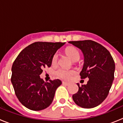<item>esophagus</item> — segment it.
<instances>
[{
	"instance_id": "esophagus-1",
	"label": "esophagus",
	"mask_w": 123,
	"mask_h": 123,
	"mask_svg": "<svg viewBox=\"0 0 123 123\" xmlns=\"http://www.w3.org/2000/svg\"><path fill=\"white\" fill-rule=\"evenodd\" d=\"M62 84H65V85H66V86H69V83H68V82H65V81H63Z\"/></svg>"
}]
</instances>
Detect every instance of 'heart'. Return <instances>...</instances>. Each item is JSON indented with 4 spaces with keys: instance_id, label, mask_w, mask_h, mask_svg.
Returning <instances> with one entry per match:
<instances>
[{
    "instance_id": "heart-1",
    "label": "heart",
    "mask_w": 123,
    "mask_h": 123,
    "mask_svg": "<svg viewBox=\"0 0 123 123\" xmlns=\"http://www.w3.org/2000/svg\"><path fill=\"white\" fill-rule=\"evenodd\" d=\"M66 53L68 54V56L73 61H77L79 59L80 55L78 50L74 47H68L66 49ZM58 54L55 53L52 59V65H56L58 63ZM74 70H69V69H65V68H59L56 70V74L60 78L69 80L71 78L73 75L75 74Z\"/></svg>"
}]
</instances>
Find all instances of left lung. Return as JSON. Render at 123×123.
Returning <instances> with one entry per match:
<instances>
[{
    "label": "left lung",
    "mask_w": 123,
    "mask_h": 123,
    "mask_svg": "<svg viewBox=\"0 0 123 123\" xmlns=\"http://www.w3.org/2000/svg\"><path fill=\"white\" fill-rule=\"evenodd\" d=\"M81 49L84 65L80 73L81 79L89 78L87 84L81 86L73 95L75 104L84 108H92L104 102L109 93L114 79L115 64L109 51L91 40L69 41Z\"/></svg>",
    "instance_id": "1"
}]
</instances>
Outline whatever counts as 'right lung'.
I'll use <instances>...</instances> for the list:
<instances>
[{"instance_id": "1", "label": "right lung", "mask_w": 123, "mask_h": 123, "mask_svg": "<svg viewBox=\"0 0 123 123\" xmlns=\"http://www.w3.org/2000/svg\"><path fill=\"white\" fill-rule=\"evenodd\" d=\"M65 44L34 42L24 49L14 61L11 81L18 99L28 109L42 110L52 104L62 81L44 82L39 75L44 68L50 67L54 55Z\"/></svg>"}]
</instances>
